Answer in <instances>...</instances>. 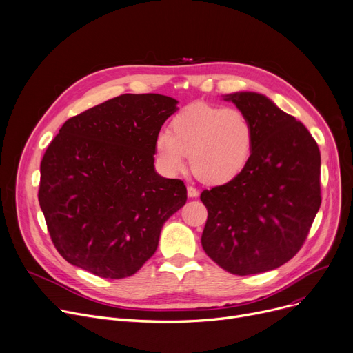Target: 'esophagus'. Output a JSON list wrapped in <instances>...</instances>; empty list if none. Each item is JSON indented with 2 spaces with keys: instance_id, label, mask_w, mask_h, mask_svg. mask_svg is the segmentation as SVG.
<instances>
[{
  "instance_id": "1",
  "label": "esophagus",
  "mask_w": 353,
  "mask_h": 353,
  "mask_svg": "<svg viewBox=\"0 0 353 353\" xmlns=\"http://www.w3.org/2000/svg\"><path fill=\"white\" fill-rule=\"evenodd\" d=\"M187 192H188V196H190V198H195V196H198V194H199L198 190H196L195 187H191V185L187 188Z\"/></svg>"
}]
</instances>
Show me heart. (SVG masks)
<instances>
[{
  "label": "heart",
  "instance_id": "1",
  "mask_svg": "<svg viewBox=\"0 0 353 353\" xmlns=\"http://www.w3.org/2000/svg\"><path fill=\"white\" fill-rule=\"evenodd\" d=\"M254 130L248 116L236 108L194 103L171 121V133L159 132L155 152L168 175L187 166L207 183H225L245 168L253 149Z\"/></svg>",
  "mask_w": 353,
  "mask_h": 353
}]
</instances>
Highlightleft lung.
<instances>
[{
	"instance_id": "obj_1",
	"label": "left lung",
	"mask_w": 353,
	"mask_h": 353,
	"mask_svg": "<svg viewBox=\"0 0 353 353\" xmlns=\"http://www.w3.org/2000/svg\"><path fill=\"white\" fill-rule=\"evenodd\" d=\"M251 121L253 149L241 174L201 192L208 218L201 237L225 272L273 270L305 244L322 203L321 150L305 125L263 94H228Z\"/></svg>"
}]
</instances>
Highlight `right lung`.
I'll return each mask as SVG.
<instances>
[{
	"mask_svg": "<svg viewBox=\"0 0 353 353\" xmlns=\"http://www.w3.org/2000/svg\"><path fill=\"white\" fill-rule=\"evenodd\" d=\"M176 103L121 94L64 122L41 159L39 203L65 261L125 279L154 256L163 223L187 203L185 183L154 168L157 135Z\"/></svg>",
	"mask_w": 353,
	"mask_h": 353,
	"instance_id": "right-lung-1",
	"label": "right lung"
}]
</instances>
